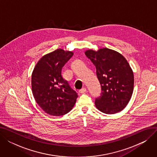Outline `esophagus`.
I'll list each match as a JSON object with an SVG mask.
<instances>
[{
  "label": "esophagus",
  "instance_id": "34e87169",
  "mask_svg": "<svg viewBox=\"0 0 157 157\" xmlns=\"http://www.w3.org/2000/svg\"><path fill=\"white\" fill-rule=\"evenodd\" d=\"M86 92V88H82L81 90H79V92L80 94H84V93H85Z\"/></svg>",
  "mask_w": 157,
  "mask_h": 157
}]
</instances>
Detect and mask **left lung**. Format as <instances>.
Wrapping results in <instances>:
<instances>
[{"instance_id": "left-lung-1", "label": "left lung", "mask_w": 157, "mask_h": 157, "mask_svg": "<svg viewBox=\"0 0 157 157\" xmlns=\"http://www.w3.org/2000/svg\"><path fill=\"white\" fill-rule=\"evenodd\" d=\"M85 55L96 67L101 86V96L95 98L96 108L105 114H115L124 109L134 90V74L125 58L108 48L97 52L89 49Z\"/></svg>"}]
</instances>
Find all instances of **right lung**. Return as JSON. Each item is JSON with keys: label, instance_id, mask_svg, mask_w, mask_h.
I'll return each mask as SVG.
<instances>
[{"label": "right lung", "instance_id": "right-lung-1", "mask_svg": "<svg viewBox=\"0 0 157 157\" xmlns=\"http://www.w3.org/2000/svg\"><path fill=\"white\" fill-rule=\"evenodd\" d=\"M73 55L71 52L57 49L41 58L33 71V95L48 114L59 117L67 114L76 102L77 93L62 75V67Z\"/></svg>", "mask_w": 157, "mask_h": 157}]
</instances>
